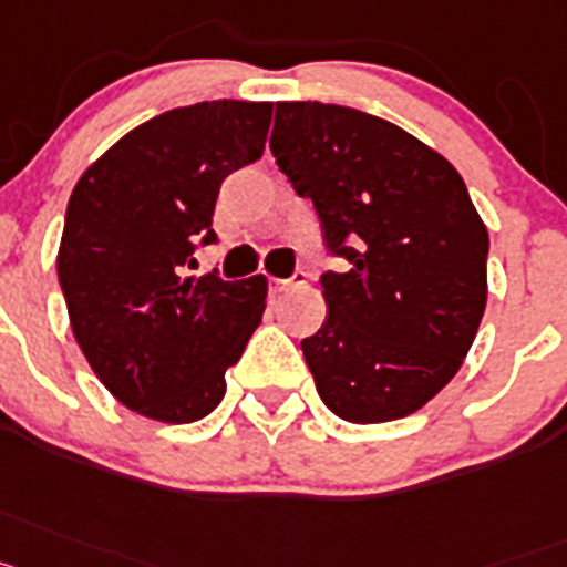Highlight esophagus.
Listing matches in <instances>:
<instances>
[{"instance_id":"34e87169","label":"esophagus","mask_w":567,"mask_h":567,"mask_svg":"<svg viewBox=\"0 0 567 567\" xmlns=\"http://www.w3.org/2000/svg\"><path fill=\"white\" fill-rule=\"evenodd\" d=\"M308 282V274L305 270H293L290 279H274V290H290V288H302Z\"/></svg>"}]
</instances>
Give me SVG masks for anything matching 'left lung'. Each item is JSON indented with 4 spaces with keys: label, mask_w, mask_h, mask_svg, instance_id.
Instances as JSON below:
<instances>
[{
    "label": "left lung",
    "mask_w": 567,
    "mask_h": 567,
    "mask_svg": "<svg viewBox=\"0 0 567 567\" xmlns=\"http://www.w3.org/2000/svg\"><path fill=\"white\" fill-rule=\"evenodd\" d=\"M270 154L313 202L328 317L302 339L322 402L359 425L420 411L460 371L488 299V230L456 167L373 113L279 102Z\"/></svg>",
    "instance_id": "obj_1"
}]
</instances>
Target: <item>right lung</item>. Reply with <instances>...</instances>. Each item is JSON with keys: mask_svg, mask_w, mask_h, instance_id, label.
Listing matches in <instances>:
<instances>
[{"mask_svg": "<svg viewBox=\"0 0 567 567\" xmlns=\"http://www.w3.org/2000/svg\"><path fill=\"white\" fill-rule=\"evenodd\" d=\"M270 102H196L134 127L87 167L68 202L59 285L102 385L151 420L196 422L259 328L265 277L185 279L216 245L225 176L262 156Z\"/></svg>", "mask_w": 567, "mask_h": 567, "instance_id": "add662e5", "label": "right lung"}]
</instances>
